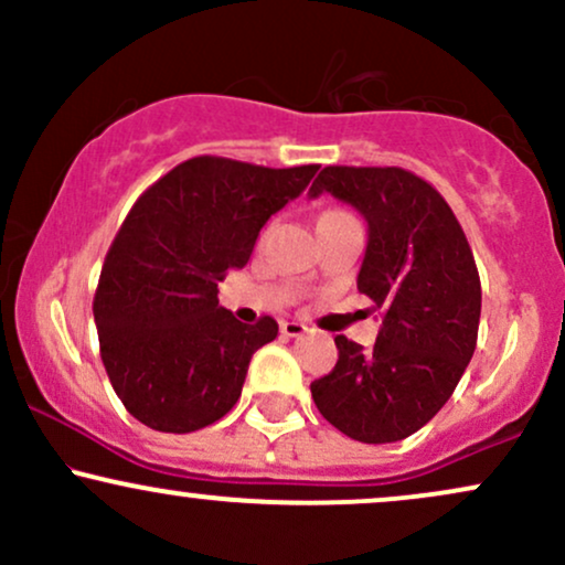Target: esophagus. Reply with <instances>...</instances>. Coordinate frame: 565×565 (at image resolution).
Returning <instances> with one entry per match:
<instances>
[{
  "label": "esophagus",
  "mask_w": 565,
  "mask_h": 565,
  "mask_svg": "<svg viewBox=\"0 0 565 565\" xmlns=\"http://www.w3.org/2000/svg\"><path fill=\"white\" fill-rule=\"evenodd\" d=\"M305 332H308V327L300 321H281V334L284 337H302Z\"/></svg>",
  "instance_id": "1"
}]
</instances>
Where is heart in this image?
<instances>
[{
    "instance_id": "1",
    "label": "heart",
    "mask_w": 565,
    "mask_h": 565,
    "mask_svg": "<svg viewBox=\"0 0 565 565\" xmlns=\"http://www.w3.org/2000/svg\"><path fill=\"white\" fill-rule=\"evenodd\" d=\"M332 212H337V210H332ZM332 212H323V215H332Z\"/></svg>"
}]
</instances>
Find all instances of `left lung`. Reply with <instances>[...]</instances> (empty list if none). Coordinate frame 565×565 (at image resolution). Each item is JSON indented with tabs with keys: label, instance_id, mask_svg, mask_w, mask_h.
<instances>
[{
	"label": "left lung",
	"instance_id": "8db88e82",
	"mask_svg": "<svg viewBox=\"0 0 565 565\" xmlns=\"http://www.w3.org/2000/svg\"><path fill=\"white\" fill-rule=\"evenodd\" d=\"M332 193L369 225L359 291L382 310L372 350L337 334V364L310 382L327 423L361 444H393L430 423L468 369L481 321L476 257L446 199L401 167H323Z\"/></svg>",
	"mask_w": 565,
	"mask_h": 565
}]
</instances>
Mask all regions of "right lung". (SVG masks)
Here are the masks:
<instances>
[{
	"label": "right lung",
	"instance_id": "right-lung-1",
	"mask_svg": "<svg viewBox=\"0 0 565 565\" xmlns=\"http://www.w3.org/2000/svg\"><path fill=\"white\" fill-rule=\"evenodd\" d=\"M316 170L193 157L135 201L103 263L93 313L108 380L142 425L193 433L236 404L252 353L276 340L278 323L236 321L217 284L244 268L268 217Z\"/></svg>",
	"mask_w": 565,
	"mask_h": 565
}]
</instances>
